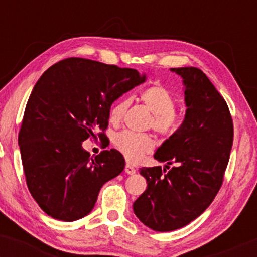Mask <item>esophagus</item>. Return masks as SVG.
<instances>
[{"mask_svg": "<svg viewBox=\"0 0 257 257\" xmlns=\"http://www.w3.org/2000/svg\"><path fill=\"white\" fill-rule=\"evenodd\" d=\"M124 172L126 174H129V175H133V174H135V172H137V169H135V168L133 166H131L129 163H126L125 168H124Z\"/></svg>", "mask_w": 257, "mask_h": 257, "instance_id": "34e87169", "label": "esophagus"}]
</instances>
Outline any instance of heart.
Instances as JSON below:
<instances>
[{"label": "heart", "instance_id": "heart-1", "mask_svg": "<svg viewBox=\"0 0 257 257\" xmlns=\"http://www.w3.org/2000/svg\"><path fill=\"white\" fill-rule=\"evenodd\" d=\"M139 100L152 112L151 126L163 135L173 134L180 125V114L176 111V96L161 84L147 87L139 94ZM131 106V99L120 98L111 106L108 119L112 124H119ZM113 145L131 163L141 161L144 156L151 153L156 141L150 134H137L120 132L113 138Z\"/></svg>", "mask_w": 257, "mask_h": 257}]
</instances>
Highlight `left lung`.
<instances>
[{"label": "left lung", "instance_id": "left-lung-1", "mask_svg": "<svg viewBox=\"0 0 257 257\" xmlns=\"http://www.w3.org/2000/svg\"><path fill=\"white\" fill-rule=\"evenodd\" d=\"M172 71L184 79L185 119L155 153L167 169H140L147 188L133 204L138 219L158 232L181 228L204 213L222 186L233 144L231 112L205 73L197 67Z\"/></svg>", "mask_w": 257, "mask_h": 257}]
</instances>
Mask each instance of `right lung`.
<instances>
[{
	"instance_id": "right-lung-1",
	"label": "right lung",
	"mask_w": 257,
	"mask_h": 257,
	"mask_svg": "<svg viewBox=\"0 0 257 257\" xmlns=\"http://www.w3.org/2000/svg\"><path fill=\"white\" fill-rule=\"evenodd\" d=\"M143 82L137 70L83 58L60 60L38 79L18 141L26 185L48 216H85L102 185L123 172L122 153L111 149L91 158L82 143L106 139L112 102Z\"/></svg>"
}]
</instances>
